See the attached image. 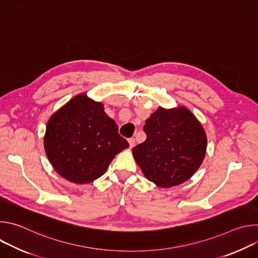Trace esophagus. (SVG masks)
<instances>
[{
	"mask_svg": "<svg viewBox=\"0 0 258 258\" xmlns=\"http://www.w3.org/2000/svg\"><path fill=\"white\" fill-rule=\"evenodd\" d=\"M128 144H130V147H131V148H133V147H134V146H135V144H136L135 139H134V138L128 139Z\"/></svg>",
	"mask_w": 258,
	"mask_h": 258,
	"instance_id": "34e87169",
	"label": "esophagus"
}]
</instances>
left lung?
Wrapping results in <instances>:
<instances>
[{
    "label": "left lung",
    "mask_w": 258,
    "mask_h": 258,
    "mask_svg": "<svg viewBox=\"0 0 258 258\" xmlns=\"http://www.w3.org/2000/svg\"><path fill=\"white\" fill-rule=\"evenodd\" d=\"M145 142L133 148L144 175L160 188L188 180L200 167L207 146L204 128L185 107L158 108L146 120Z\"/></svg>",
    "instance_id": "left-lung-1"
}]
</instances>
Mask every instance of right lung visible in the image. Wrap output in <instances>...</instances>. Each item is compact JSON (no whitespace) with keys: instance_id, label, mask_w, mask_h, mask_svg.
Wrapping results in <instances>:
<instances>
[{"instance_id":"1","label":"right lung","mask_w":258,"mask_h":258,"mask_svg":"<svg viewBox=\"0 0 258 258\" xmlns=\"http://www.w3.org/2000/svg\"><path fill=\"white\" fill-rule=\"evenodd\" d=\"M44 146L50 163L62 177L88 183L103 175L128 143L103 105L81 94L50 117Z\"/></svg>"}]
</instances>
